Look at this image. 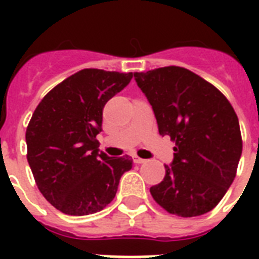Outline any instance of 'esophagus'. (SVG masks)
<instances>
[{"instance_id": "1", "label": "esophagus", "mask_w": 259, "mask_h": 259, "mask_svg": "<svg viewBox=\"0 0 259 259\" xmlns=\"http://www.w3.org/2000/svg\"><path fill=\"white\" fill-rule=\"evenodd\" d=\"M133 161L136 162V164H142V162H145V160L141 157H138V156H133Z\"/></svg>"}]
</instances>
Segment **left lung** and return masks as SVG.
<instances>
[{
    "instance_id": "left-lung-1",
    "label": "left lung",
    "mask_w": 259,
    "mask_h": 259,
    "mask_svg": "<svg viewBox=\"0 0 259 259\" xmlns=\"http://www.w3.org/2000/svg\"><path fill=\"white\" fill-rule=\"evenodd\" d=\"M158 133L176 146L165 177L150 187L162 208L181 218L209 212L233 184L242 154L239 121L227 98L183 67L134 72Z\"/></svg>"
}]
</instances>
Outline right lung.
I'll return each mask as SVG.
<instances>
[{
  "mask_svg": "<svg viewBox=\"0 0 259 259\" xmlns=\"http://www.w3.org/2000/svg\"><path fill=\"white\" fill-rule=\"evenodd\" d=\"M133 72L86 68L54 87L26 127V158L42 196L63 213L83 217L111 203L133 160L99 152L97 134L109 99Z\"/></svg>",
  "mask_w": 259,
  "mask_h": 259,
  "instance_id": "1",
  "label": "right lung"
}]
</instances>
